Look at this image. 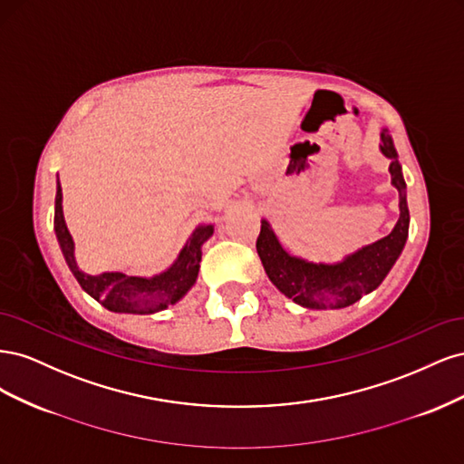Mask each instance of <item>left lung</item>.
I'll use <instances>...</instances> for the list:
<instances>
[{
  "label": "left lung",
  "mask_w": 464,
  "mask_h": 464,
  "mask_svg": "<svg viewBox=\"0 0 464 464\" xmlns=\"http://www.w3.org/2000/svg\"><path fill=\"white\" fill-rule=\"evenodd\" d=\"M382 152L391 159V181L399 189L401 217L392 232L382 240L362 247L336 265H315L292 257L278 244L266 220L261 222L257 236V254L271 283L296 304L310 310H341L353 305L363 294H370L391 271L399 259L409 237V205H406V184L395 145L387 131L382 133Z\"/></svg>",
  "instance_id": "1"
}]
</instances>
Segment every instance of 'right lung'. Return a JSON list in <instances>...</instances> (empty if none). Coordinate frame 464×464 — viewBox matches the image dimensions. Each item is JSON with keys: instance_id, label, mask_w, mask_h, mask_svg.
I'll return each instance as SVG.
<instances>
[{"instance_id": "obj_1", "label": "right lung", "mask_w": 464, "mask_h": 464, "mask_svg": "<svg viewBox=\"0 0 464 464\" xmlns=\"http://www.w3.org/2000/svg\"><path fill=\"white\" fill-rule=\"evenodd\" d=\"M53 228L63 251V257L81 288L89 292L96 302H101L106 310L116 314H154L176 304L195 285V278H198L199 273L201 246L213 236V227L210 224L199 227L189 237L186 247L181 249L178 261L159 276L141 278L128 276L123 273H102L98 276L85 275L79 271L75 263L73 240L63 220L60 179L58 191H55Z\"/></svg>"}]
</instances>
